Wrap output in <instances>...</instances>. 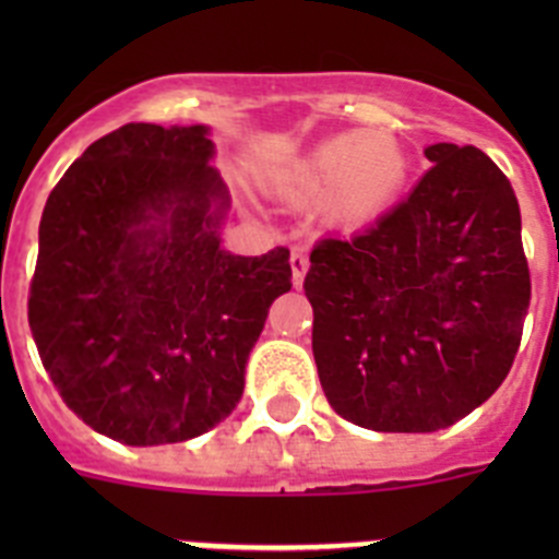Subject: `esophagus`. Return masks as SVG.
<instances>
[{"label":"esophagus","mask_w":559,"mask_h":559,"mask_svg":"<svg viewBox=\"0 0 559 559\" xmlns=\"http://www.w3.org/2000/svg\"><path fill=\"white\" fill-rule=\"evenodd\" d=\"M308 254L305 249H294L290 251V271H294V285L296 288H302V280L308 274Z\"/></svg>","instance_id":"esophagus-1"}]
</instances>
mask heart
Masks as SVG:
<instances>
[{"mask_svg": "<svg viewBox=\"0 0 559 559\" xmlns=\"http://www.w3.org/2000/svg\"><path fill=\"white\" fill-rule=\"evenodd\" d=\"M408 176V153L392 133L347 131L271 173L269 185L294 204L324 199V215L333 224L364 226L397 204Z\"/></svg>", "mask_w": 559, "mask_h": 559, "instance_id": "b5f03b06", "label": "heart"}]
</instances>
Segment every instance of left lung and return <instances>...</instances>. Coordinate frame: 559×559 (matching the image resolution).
I'll list each match as a JSON object with an SVG mask.
<instances>
[{
	"mask_svg": "<svg viewBox=\"0 0 559 559\" xmlns=\"http://www.w3.org/2000/svg\"><path fill=\"white\" fill-rule=\"evenodd\" d=\"M433 162L367 231L310 251L313 358L328 403L369 431L428 433L510 374L530 310V263L510 179L473 145Z\"/></svg>",
	"mask_w": 559,
	"mask_h": 559,
	"instance_id": "1",
	"label": "left lung"
}]
</instances>
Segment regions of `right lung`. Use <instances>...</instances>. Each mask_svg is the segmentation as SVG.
<instances>
[{
	"label": "right lung",
	"mask_w": 559,
	"mask_h": 559,
	"mask_svg": "<svg viewBox=\"0 0 559 559\" xmlns=\"http://www.w3.org/2000/svg\"><path fill=\"white\" fill-rule=\"evenodd\" d=\"M206 126L128 122L49 192L27 319L72 412L122 445L201 437L231 414L290 251L221 249L229 190Z\"/></svg>",
	"instance_id": "1"
}]
</instances>
